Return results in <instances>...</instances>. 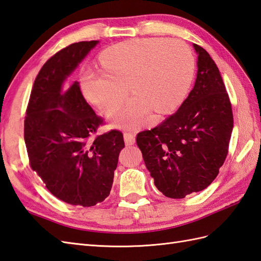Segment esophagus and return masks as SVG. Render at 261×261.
Here are the masks:
<instances>
[{
  "label": "esophagus",
  "instance_id": "1",
  "mask_svg": "<svg viewBox=\"0 0 261 261\" xmlns=\"http://www.w3.org/2000/svg\"><path fill=\"white\" fill-rule=\"evenodd\" d=\"M124 141L127 146H130L135 143V135L130 132H125L124 133Z\"/></svg>",
  "mask_w": 261,
  "mask_h": 261
}]
</instances>
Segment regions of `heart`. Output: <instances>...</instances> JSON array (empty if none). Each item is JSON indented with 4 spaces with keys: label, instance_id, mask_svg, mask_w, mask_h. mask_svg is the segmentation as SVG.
Returning <instances> with one entry per match:
<instances>
[{
    "label": "heart",
    "instance_id": "b5f03b06",
    "mask_svg": "<svg viewBox=\"0 0 261 261\" xmlns=\"http://www.w3.org/2000/svg\"><path fill=\"white\" fill-rule=\"evenodd\" d=\"M103 71L86 69L81 83L84 96L110 115L128 95L135 96L114 114V124L138 128L152 110L173 112L186 97L195 74V56L185 42L137 39L120 42L100 55Z\"/></svg>",
    "mask_w": 261,
    "mask_h": 261
}]
</instances>
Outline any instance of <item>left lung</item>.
Returning a JSON list of instances; mask_svg holds the SVG:
<instances>
[{"mask_svg": "<svg viewBox=\"0 0 261 261\" xmlns=\"http://www.w3.org/2000/svg\"><path fill=\"white\" fill-rule=\"evenodd\" d=\"M194 88L175 114L137 134L146 167L166 197L185 198L207 188L219 173L233 127L229 96L214 60L201 46Z\"/></svg>", "mask_w": 261, "mask_h": 261, "instance_id": "obj_1", "label": "left lung"}]
</instances>
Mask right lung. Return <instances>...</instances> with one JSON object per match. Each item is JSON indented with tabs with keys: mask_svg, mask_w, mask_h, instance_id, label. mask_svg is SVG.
Masks as SVG:
<instances>
[{
	"mask_svg": "<svg viewBox=\"0 0 261 261\" xmlns=\"http://www.w3.org/2000/svg\"><path fill=\"white\" fill-rule=\"evenodd\" d=\"M98 41L71 44L54 54L32 88L24 139L31 168L49 193L69 205L91 207L109 197L125 147L122 132L95 136L103 125L81 92L79 82L63 84Z\"/></svg>",
	"mask_w": 261,
	"mask_h": 261,
	"instance_id": "add662e5",
	"label": "right lung"
}]
</instances>
